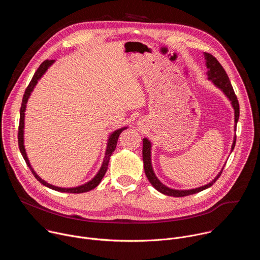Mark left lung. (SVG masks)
<instances>
[{
    "label": "left lung",
    "instance_id": "1",
    "mask_svg": "<svg viewBox=\"0 0 260 260\" xmlns=\"http://www.w3.org/2000/svg\"><path fill=\"white\" fill-rule=\"evenodd\" d=\"M204 54H205V58H206V66L208 68V72H207L208 79L211 80L218 88H220L222 91H223L224 94L232 102L233 108L235 110V122H236L235 128H236L238 120H239V116H240V105H239L237 95L234 91V88L232 86V83L230 81V78L228 76L225 70L216 59V57H214L212 54L207 53V52H205ZM235 145H236V137H235L234 143L232 145V151L234 150ZM143 162H144L145 174H146L148 180H149V182L152 184V186L159 192H161L166 196L175 197V198H181V197L194 194V193H198L200 191H203V190L211 187L212 185L217 181V179L220 177L222 171H223V169H222L212 182H210L209 184L204 185V186H201L199 188L189 189V190H178V189L169 188L157 179V177L155 176V174L153 172V169L151 166V143L146 138L143 139Z\"/></svg>",
    "mask_w": 260,
    "mask_h": 260
}]
</instances>
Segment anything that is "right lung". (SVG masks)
<instances>
[{
	"mask_svg": "<svg viewBox=\"0 0 260 260\" xmlns=\"http://www.w3.org/2000/svg\"><path fill=\"white\" fill-rule=\"evenodd\" d=\"M54 62V60H44L40 67L38 68V70H37L34 74V76L28 84V86L26 87L25 91H24V94H23V98H22V103H21V108H20V118H19V126H18V146H19V150L21 152V155L22 157L24 158L27 167L30 169L32 175L35 176V178L38 180L40 183H42L44 186L48 187V188H51L53 190H56V191H60V192H68V193H83V192H87L93 188H95L98 185L100 184L101 180L103 179V177L105 176L107 170H108V164H109V160H110V156L111 154H112L115 150L116 148V145H117V141H118V138H119V135L126 128V127H122V128H119L115 132H113L112 134H111V136L109 137V140H108V144H107V149H106V153H105V158H104V161H103V165L99 171V173L94 176L93 179H91L89 182L83 184V185H80V186H77V187H73V188H61V187H57V186H54V185H51L49 183H47L46 181L42 180L38 175L36 174V172L32 170V168L30 167V164L28 161V158L26 156V153H25V149H24V145H23V127H24V112H25V107H26V103H27V100L34 89V87L36 86V84L38 83V80L44 75V73L47 71V69Z\"/></svg>",
	"mask_w": 260,
	"mask_h": 260,
	"instance_id": "right-lung-1",
	"label": "right lung"
}]
</instances>
